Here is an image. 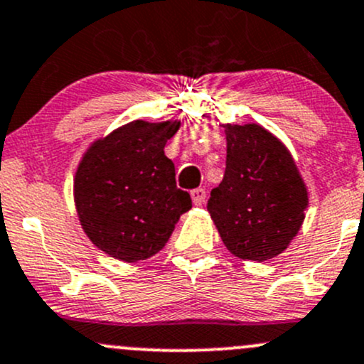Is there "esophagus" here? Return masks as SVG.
<instances>
[{"mask_svg":"<svg viewBox=\"0 0 364 364\" xmlns=\"http://www.w3.org/2000/svg\"><path fill=\"white\" fill-rule=\"evenodd\" d=\"M191 200H193L195 205H202V203L205 202V190L203 188L191 190Z\"/></svg>","mask_w":364,"mask_h":364,"instance_id":"34e87169","label":"esophagus"}]
</instances>
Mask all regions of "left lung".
I'll return each instance as SVG.
<instances>
[{
  "instance_id": "1",
  "label": "left lung",
  "mask_w": 364,
  "mask_h": 364,
  "mask_svg": "<svg viewBox=\"0 0 364 364\" xmlns=\"http://www.w3.org/2000/svg\"><path fill=\"white\" fill-rule=\"evenodd\" d=\"M226 129V169L207 210L231 254L267 261L301 230L307 190L292 155L257 124Z\"/></svg>"
}]
</instances>
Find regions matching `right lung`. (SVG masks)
I'll return each instance as SVG.
<instances>
[{
    "label": "right lung",
    "mask_w": 364,
    "mask_h": 364,
    "mask_svg": "<svg viewBox=\"0 0 364 364\" xmlns=\"http://www.w3.org/2000/svg\"><path fill=\"white\" fill-rule=\"evenodd\" d=\"M179 122L133 121L98 139L77 167L79 221L100 250L126 262L149 259L166 245L179 215L191 209L164 155Z\"/></svg>",
    "instance_id": "right-lung-1"
}]
</instances>
